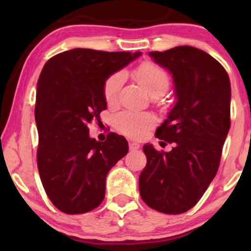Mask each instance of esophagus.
<instances>
[{
    "label": "esophagus",
    "instance_id": "esophagus-1",
    "mask_svg": "<svg viewBox=\"0 0 251 251\" xmlns=\"http://www.w3.org/2000/svg\"><path fill=\"white\" fill-rule=\"evenodd\" d=\"M129 150H131V151H135V150H138L140 148V145L138 143H135V142H129Z\"/></svg>",
    "mask_w": 251,
    "mask_h": 251
}]
</instances>
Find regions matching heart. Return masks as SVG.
<instances>
[{"label": "heart", "mask_w": 251, "mask_h": 251, "mask_svg": "<svg viewBox=\"0 0 251 251\" xmlns=\"http://www.w3.org/2000/svg\"><path fill=\"white\" fill-rule=\"evenodd\" d=\"M137 81L143 86L152 97H159L168 91L170 79L168 73L153 62H144L133 71ZM125 80L123 72L111 74L103 83V98L108 105L116 103L118 94ZM116 127L123 133L133 138H139L146 129L154 124L153 116L149 113H138L133 111H124L114 119Z\"/></svg>", "instance_id": "heart-1"}]
</instances>
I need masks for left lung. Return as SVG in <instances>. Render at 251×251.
Segmentation results:
<instances>
[{"instance_id": "8db88e82", "label": "left lung", "mask_w": 251, "mask_h": 251, "mask_svg": "<svg viewBox=\"0 0 251 251\" xmlns=\"http://www.w3.org/2000/svg\"><path fill=\"white\" fill-rule=\"evenodd\" d=\"M149 55L174 79L176 102L155 137L175 145L170 152L144 145L148 163L139 176V191L150 208L183 214L197 204L217 174L230 128V80L217 60L191 46Z\"/></svg>"}]
</instances>
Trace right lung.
<instances>
[{
  "label": "right lung",
  "instance_id": "add662e5",
  "mask_svg": "<svg viewBox=\"0 0 251 251\" xmlns=\"http://www.w3.org/2000/svg\"><path fill=\"white\" fill-rule=\"evenodd\" d=\"M140 51L74 48L53 56L37 81L35 122L37 169L51 203L68 215L85 214L105 197L106 177L127 153V140L109 133L105 142L89 137L88 124L107 108L103 83Z\"/></svg>",
  "mask_w": 251,
  "mask_h": 251
}]
</instances>
